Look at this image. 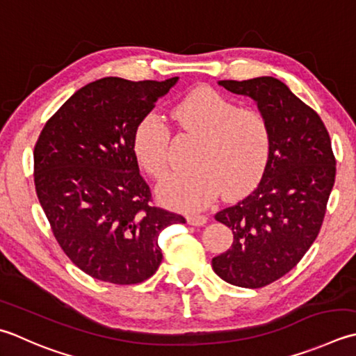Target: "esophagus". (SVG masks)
<instances>
[{
	"label": "esophagus",
	"mask_w": 356,
	"mask_h": 356,
	"mask_svg": "<svg viewBox=\"0 0 356 356\" xmlns=\"http://www.w3.org/2000/svg\"><path fill=\"white\" fill-rule=\"evenodd\" d=\"M207 216H204V214H190L186 218V220H188V224L190 225H194V227H202V225H205L207 224Z\"/></svg>",
	"instance_id": "obj_1"
}]
</instances>
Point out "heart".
Wrapping results in <instances>:
<instances>
[{"instance_id": "1", "label": "heart", "mask_w": 356, "mask_h": 356, "mask_svg": "<svg viewBox=\"0 0 356 356\" xmlns=\"http://www.w3.org/2000/svg\"><path fill=\"white\" fill-rule=\"evenodd\" d=\"M184 134L199 140L191 171L174 172L159 185V196L179 210L196 211L224 193L239 197L261 182L271 157L268 120L256 109H241L218 90L202 86L172 108ZM171 134L162 118L145 115L132 138L142 168L160 179L168 171Z\"/></svg>"}]
</instances>
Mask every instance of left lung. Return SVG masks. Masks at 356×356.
I'll return each instance as SVG.
<instances>
[{
	"label": "left lung",
	"mask_w": 356,
	"mask_h": 356,
	"mask_svg": "<svg viewBox=\"0 0 356 356\" xmlns=\"http://www.w3.org/2000/svg\"><path fill=\"white\" fill-rule=\"evenodd\" d=\"M219 85L252 97L268 120L273 143L256 190L216 213V220L232 228L234 241L211 264L225 282L261 289L296 267L315 242L335 184L337 160L321 117L281 80L257 76Z\"/></svg>",
	"instance_id": "left-lung-1"
}]
</instances>
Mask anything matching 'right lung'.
<instances>
[{
  "instance_id": "add662e5",
  "label": "right lung",
  "mask_w": 356,
  "mask_h": 356,
  "mask_svg": "<svg viewBox=\"0 0 356 356\" xmlns=\"http://www.w3.org/2000/svg\"><path fill=\"white\" fill-rule=\"evenodd\" d=\"M176 81L89 83L49 118L35 143V190L52 233L94 280L146 281L163 259L159 234L186 222L152 204L132 146L138 122Z\"/></svg>"
}]
</instances>
